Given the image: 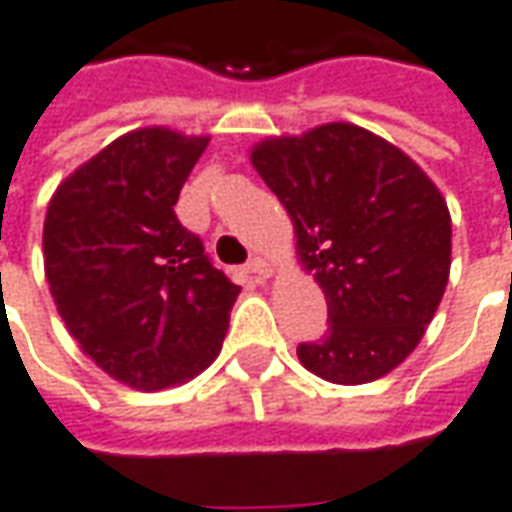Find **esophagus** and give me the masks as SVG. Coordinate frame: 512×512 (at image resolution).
Here are the masks:
<instances>
[{"mask_svg": "<svg viewBox=\"0 0 512 512\" xmlns=\"http://www.w3.org/2000/svg\"><path fill=\"white\" fill-rule=\"evenodd\" d=\"M246 268H249V274H252L255 280H268V277H271V266H268L263 257H252V260L246 263Z\"/></svg>", "mask_w": 512, "mask_h": 512, "instance_id": "34e87169", "label": "esophagus"}]
</instances>
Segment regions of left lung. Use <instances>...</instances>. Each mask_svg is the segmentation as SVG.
<instances>
[{"mask_svg": "<svg viewBox=\"0 0 512 512\" xmlns=\"http://www.w3.org/2000/svg\"><path fill=\"white\" fill-rule=\"evenodd\" d=\"M252 166L288 210L296 255L327 299L330 327L299 363L338 385L399 366L441 305L452 219L435 182L385 138L332 121L266 138Z\"/></svg>", "mask_w": 512, "mask_h": 512, "instance_id": "1", "label": "left lung"}]
</instances>
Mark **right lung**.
<instances>
[{
  "label": "right lung",
  "mask_w": 512,
  "mask_h": 512,
  "mask_svg": "<svg viewBox=\"0 0 512 512\" xmlns=\"http://www.w3.org/2000/svg\"><path fill=\"white\" fill-rule=\"evenodd\" d=\"M207 141L169 127L127 132L60 182L46 210L57 313L96 366L138 391L205 371L241 293L174 213Z\"/></svg>",
  "instance_id": "add662e5"
}]
</instances>
